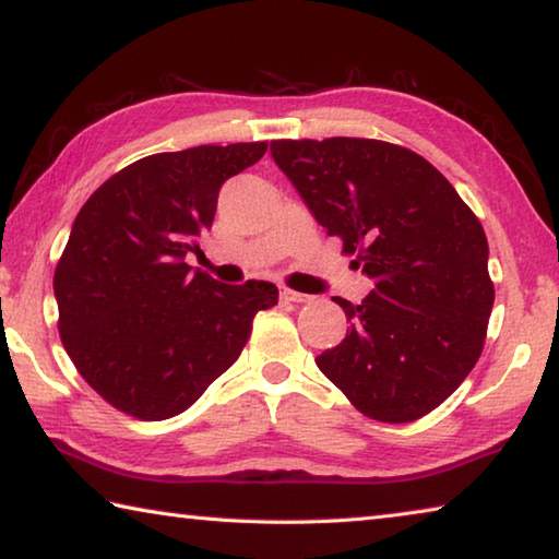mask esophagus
I'll list each match as a JSON object with an SVG mask.
<instances>
[{"mask_svg": "<svg viewBox=\"0 0 559 559\" xmlns=\"http://www.w3.org/2000/svg\"><path fill=\"white\" fill-rule=\"evenodd\" d=\"M310 296H306V293H298V290H290V288H283L281 290V300L286 302H306Z\"/></svg>", "mask_w": 559, "mask_h": 559, "instance_id": "34e87169", "label": "esophagus"}]
</instances>
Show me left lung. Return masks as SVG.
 I'll list each match as a JSON object with an SVG mask.
<instances>
[{
	"label": "left lung",
	"mask_w": 559,
	"mask_h": 559,
	"mask_svg": "<svg viewBox=\"0 0 559 559\" xmlns=\"http://www.w3.org/2000/svg\"><path fill=\"white\" fill-rule=\"evenodd\" d=\"M271 155L374 283L359 306L333 298L349 328L320 372L377 421L437 409L478 362L493 310L476 214L431 163L382 140H273Z\"/></svg>",
	"instance_id": "obj_1"
}]
</instances>
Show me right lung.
<instances>
[{
	"mask_svg": "<svg viewBox=\"0 0 559 559\" xmlns=\"http://www.w3.org/2000/svg\"><path fill=\"white\" fill-rule=\"evenodd\" d=\"M269 143L200 145L138 159L81 206L53 273L59 333L75 370L135 419L182 414L229 370L253 316L278 302L266 281L226 286L192 271L226 179Z\"/></svg>",
	"mask_w": 559,
	"mask_h": 559,
	"instance_id": "right-lung-1",
	"label": "right lung"
}]
</instances>
